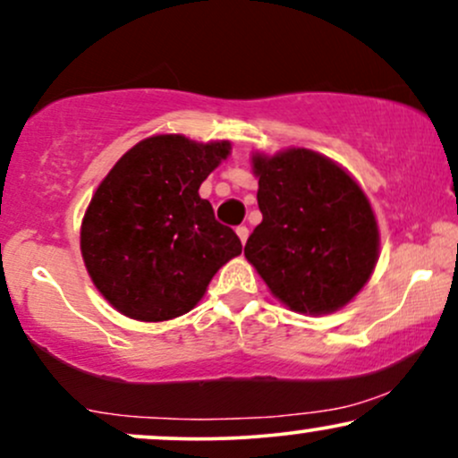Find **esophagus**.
<instances>
[{
	"label": "esophagus",
	"instance_id": "34e87169",
	"mask_svg": "<svg viewBox=\"0 0 458 458\" xmlns=\"http://www.w3.org/2000/svg\"><path fill=\"white\" fill-rule=\"evenodd\" d=\"M236 236H239V239H241V243L245 245L247 236H250V230H247V225H236Z\"/></svg>",
	"mask_w": 458,
	"mask_h": 458
}]
</instances>
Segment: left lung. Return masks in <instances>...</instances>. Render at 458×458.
<instances>
[{
    "instance_id": "left-lung-1",
    "label": "left lung",
    "mask_w": 458,
    "mask_h": 458,
    "mask_svg": "<svg viewBox=\"0 0 458 458\" xmlns=\"http://www.w3.org/2000/svg\"><path fill=\"white\" fill-rule=\"evenodd\" d=\"M262 222L245 259L273 297L301 314L344 308L379 259V228L366 193L349 172L308 148L256 152Z\"/></svg>"
}]
</instances>
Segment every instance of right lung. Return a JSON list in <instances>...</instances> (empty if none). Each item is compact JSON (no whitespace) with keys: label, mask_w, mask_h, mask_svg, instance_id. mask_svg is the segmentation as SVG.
Listing matches in <instances>:
<instances>
[{"label":"right lung","mask_w":458,"mask_h":458,"mask_svg":"<svg viewBox=\"0 0 458 458\" xmlns=\"http://www.w3.org/2000/svg\"><path fill=\"white\" fill-rule=\"evenodd\" d=\"M228 155L230 141L152 135L124 152L94 191L81 222V256L94 286L124 317H181L241 254L239 236L198 193Z\"/></svg>","instance_id":"right-lung-1"}]
</instances>
